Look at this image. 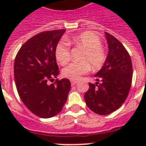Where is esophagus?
I'll return each instance as SVG.
<instances>
[{"mask_svg":"<svg viewBox=\"0 0 146 146\" xmlns=\"http://www.w3.org/2000/svg\"><path fill=\"white\" fill-rule=\"evenodd\" d=\"M76 83H77V80H71V84H72V86H74Z\"/></svg>","mask_w":146,"mask_h":146,"instance_id":"34e87169","label":"esophagus"}]
</instances>
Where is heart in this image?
Listing matches in <instances>:
<instances>
[{
  "label": "heart",
  "mask_w": 146,
  "mask_h": 146,
  "mask_svg": "<svg viewBox=\"0 0 146 146\" xmlns=\"http://www.w3.org/2000/svg\"><path fill=\"white\" fill-rule=\"evenodd\" d=\"M69 43L84 50L81 59L82 61L71 63L62 70L65 77L77 80L82 74H86L91 66L94 70L100 69L106 60V53L102 47L100 38L92 32H83L68 40ZM55 57L61 65L70 60V48L67 42L60 41L55 48ZM91 66H90V65Z\"/></svg>",
  "instance_id": "1"
}]
</instances>
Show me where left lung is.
<instances>
[{
    "label": "left lung",
    "mask_w": 146,
    "mask_h": 146,
    "mask_svg": "<svg viewBox=\"0 0 146 146\" xmlns=\"http://www.w3.org/2000/svg\"><path fill=\"white\" fill-rule=\"evenodd\" d=\"M108 53L101 69L95 74L99 84L89 83L85 101L99 115L113 113L123 104L128 96L132 80L131 60L123 45L113 35L105 32Z\"/></svg>",
    "instance_id": "8db88e82"
}]
</instances>
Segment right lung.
Returning <instances> with one entry per match:
<instances>
[{
  "mask_svg": "<svg viewBox=\"0 0 146 146\" xmlns=\"http://www.w3.org/2000/svg\"><path fill=\"white\" fill-rule=\"evenodd\" d=\"M65 31L55 30L35 35L15 58L14 72L19 96L29 110L42 118L58 114L70 91L69 79L50 82L59 74L55 48Z\"/></svg>",
  "mask_w": 146,
  "mask_h": 146,
  "instance_id": "right-lung-1",
  "label": "right lung"
}]
</instances>
